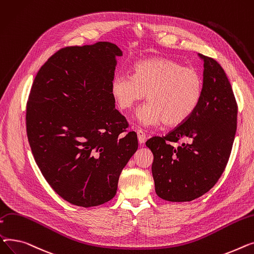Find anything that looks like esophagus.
Listing matches in <instances>:
<instances>
[{
	"label": "esophagus",
	"mask_w": 254,
	"mask_h": 254,
	"mask_svg": "<svg viewBox=\"0 0 254 254\" xmlns=\"http://www.w3.org/2000/svg\"><path fill=\"white\" fill-rule=\"evenodd\" d=\"M137 137H138V141L140 143H143L145 141V133L141 130V129H138L137 130Z\"/></svg>",
	"instance_id": "obj_1"
}]
</instances>
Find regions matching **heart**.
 <instances>
[{
    "instance_id": "heart-1",
    "label": "heart",
    "mask_w": 254,
    "mask_h": 254,
    "mask_svg": "<svg viewBox=\"0 0 254 254\" xmlns=\"http://www.w3.org/2000/svg\"><path fill=\"white\" fill-rule=\"evenodd\" d=\"M203 91L196 69L166 57L139 61L132 66V76L118 73L111 83V94L123 111L132 109L146 93L148 102L137 113L144 126L183 124L198 109Z\"/></svg>"
}]
</instances>
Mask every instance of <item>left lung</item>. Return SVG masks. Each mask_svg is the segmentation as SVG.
I'll return each mask as SVG.
<instances>
[{
  "label": "left lung",
  "mask_w": 254,
  "mask_h": 254,
  "mask_svg": "<svg viewBox=\"0 0 254 254\" xmlns=\"http://www.w3.org/2000/svg\"><path fill=\"white\" fill-rule=\"evenodd\" d=\"M199 55L204 91L198 109L165 136L145 142L154 155L157 195L170 202H190L214 187L228 164L237 129L238 106L225 70L213 58Z\"/></svg>",
  "instance_id": "8db88e82"
}]
</instances>
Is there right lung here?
<instances>
[{"label":"right lung","mask_w":254,"mask_h":254,"mask_svg":"<svg viewBox=\"0 0 254 254\" xmlns=\"http://www.w3.org/2000/svg\"><path fill=\"white\" fill-rule=\"evenodd\" d=\"M117 56L122 51L109 42L59 49L37 72L26 102L37 165L55 192L77 206L112 200L138 147L111 94Z\"/></svg>","instance_id":"1"}]
</instances>
